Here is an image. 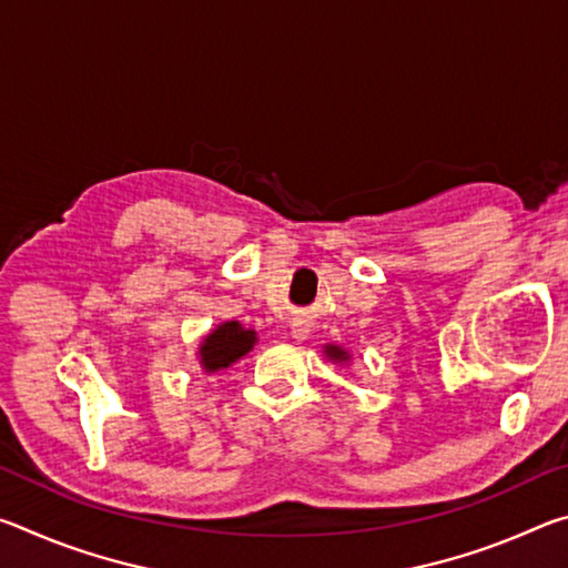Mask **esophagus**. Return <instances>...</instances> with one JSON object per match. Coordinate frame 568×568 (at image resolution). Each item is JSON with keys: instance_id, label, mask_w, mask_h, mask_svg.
I'll list each match as a JSON object with an SVG mask.
<instances>
[{"instance_id": "34e87169", "label": "esophagus", "mask_w": 568, "mask_h": 568, "mask_svg": "<svg viewBox=\"0 0 568 568\" xmlns=\"http://www.w3.org/2000/svg\"><path fill=\"white\" fill-rule=\"evenodd\" d=\"M291 333L295 341H305L307 333H311V323H307L305 318H293V325H291Z\"/></svg>"}]
</instances>
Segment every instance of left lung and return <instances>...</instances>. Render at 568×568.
Wrapping results in <instances>:
<instances>
[{"instance_id": "1", "label": "left lung", "mask_w": 568, "mask_h": 568, "mask_svg": "<svg viewBox=\"0 0 568 568\" xmlns=\"http://www.w3.org/2000/svg\"><path fill=\"white\" fill-rule=\"evenodd\" d=\"M325 353H328L331 358H335V361H345V358H348V355H345L341 348H335V345H328V351H325Z\"/></svg>"}]
</instances>
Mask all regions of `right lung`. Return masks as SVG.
Here are the masks:
<instances>
[{"label": "right lung", "mask_w": 568, "mask_h": 568, "mask_svg": "<svg viewBox=\"0 0 568 568\" xmlns=\"http://www.w3.org/2000/svg\"><path fill=\"white\" fill-rule=\"evenodd\" d=\"M255 343V333L245 331L237 321L223 323L220 328L207 335L200 345V363H203L205 371H220L227 368L230 363H235L240 355H245Z\"/></svg>", "instance_id": "1"}]
</instances>
